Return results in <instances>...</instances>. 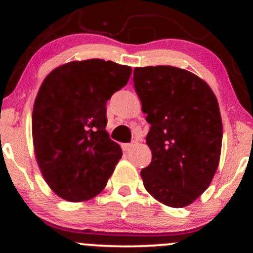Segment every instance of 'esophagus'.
<instances>
[{"mask_svg":"<svg viewBox=\"0 0 253 253\" xmlns=\"http://www.w3.org/2000/svg\"><path fill=\"white\" fill-rule=\"evenodd\" d=\"M135 143H130V144H124L123 145V150L124 151H129L130 149H132L133 146H134Z\"/></svg>","mask_w":253,"mask_h":253,"instance_id":"esophagus-1","label":"esophagus"}]
</instances>
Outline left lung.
I'll return each instance as SVG.
<instances>
[{
	"label": "left lung",
	"mask_w": 253,
	"mask_h": 253,
	"mask_svg": "<svg viewBox=\"0 0 253 253\" xmlns=\"http://www.w3.org/2000/svg\"><path fill=\"white\" fill-rule=\"evenodd\" d=\"M133 82L151 125L152 161L141 170L144 187L172 208L189 206L210 187L219 167L222 121L213 90L175 66L135 68Z\"/></svg>",
	"instance_id": "obj_1"
}]
</instances>
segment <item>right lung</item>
<instances>
[{"instance_id":"add662e5","label":"right lung","mask_w":253,"mask_h":253,"mask_svg":"<svg viewBox=\"0 0 253 253\" xmlns=\"http://www.w3.org/2000/svg\"><path fill=\"white\" fill-rule=\"evenodd\" d=\"M130 74V66L110 60H74L40 85L32 114L34 155L45 182L66 201L98 195L123 156L106 130V104Z\"/></svg>"}]
</instances>
